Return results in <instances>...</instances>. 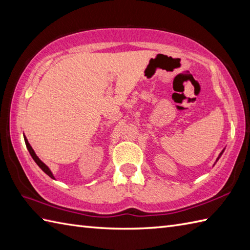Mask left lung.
Masks as SVG:
<instances>
[{"label":"left lung","mask_w":250,"mask_h":250,"mask_svg":"<svg viewBox=\"0 0 250 250\" xmlns=\"http://www.w3.org/2000/svg\"><path fill=\"white\" fill-rule=\"evenodd\" d=\"M224 151H225V149H224V150H222V151H221V152H220V155H219V156H218V158H217V159H216V162H217V161H218V160H219V158H220V157H221V155H222V153H224ZM216 162H215V163H216Z\"/></svg>","instance_id":"obj_1"}]
</instances>
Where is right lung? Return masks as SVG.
<instances>
[{
    "label": "right lung",
    "instance_id": "obj_1",
    "mask_svg": "<svg viewBox=\"0 0 250 250\" xmlns=\"http://www.w3.org/2000/svg\"><path fill=\"white\" fill-rule=\"evenodd\" d=\"M23 137H24V142H25V145H26V148H28V150H29V152H30V155H31V157L33 158V160L35 161V163L37 164V166H39L40 167H41V169L43 172H45L47 175H48L49 177H51L52 179H55V176H54V174H52V172L50 171V168L46 166V164L41 160V159L36 156V153H35V151L33 150V148L31 147V145L29 144V142H28V140H26V137L23 135Z\"/></svg>",
    "mask_w": 250,
    "mask_h": 250
}]
</instances>
